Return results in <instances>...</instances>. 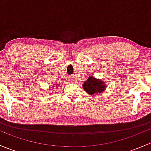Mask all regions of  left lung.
Wrapping results in <instances>:
<instances>
[{"mask_svg":"<svg viewBox=\"0 0 151 151\" xmlns=\"http://www.w3.org/2000/svg\"><path fill=\"white\" fill-rule=\"evenodd\" d=\"M83 89L89 95H94L96 93H101L105 91L106 85L100 79H97L93 76H90L83 85Z\"/></svg>","mask_w":151,"mask_h":151,"instance_id":"8db88e82","label":"left lung"}]
</instances>
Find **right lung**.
I'll return each mask as SVG.
<instances>
[{
  "label": "right lung",
  "instance_id": "right-lung-1",
  "mask_svg": "<svg viewBox=\"0 0 151 151\" xmlns=\"http://www.w3.org/2000/svg\"><path fill=\"white\" fill-rule=\"evenodd\" d=\"M55 85L53 87H55ZM58 85H59V84H58ZM56 87H57V86H56Z\"/></svg>",
  "mask_w": 151,
  "mask_h": 151
}]
</instances>
